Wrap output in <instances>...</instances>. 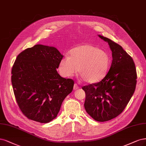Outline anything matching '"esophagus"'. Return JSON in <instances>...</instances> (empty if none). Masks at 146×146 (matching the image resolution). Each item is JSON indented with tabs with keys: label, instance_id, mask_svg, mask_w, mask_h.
I'll use <instances>...</instances> for the list:
<instances>
[{
	"label": "esophagus",
	"instance_id": "esophagus-1",
	"mask_svg": "<svg viewBox=\"0 0 146 146\" xmlns=\"http://www.w3.org/2000/svg\"><path fill=\"white\" fill-rule=\"evenodd\" d=\"M78 88H79V86H78V84L77 83H75L74 85V90H76V89H77Z\"/></svg>",
	"mask_w": 146,
	"mask_h": 146
}]
</instances>
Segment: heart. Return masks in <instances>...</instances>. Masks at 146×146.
Returning a JSON list of instances; mask_svg holds the SVG:
<instances>
[{
	"label": "heart",
	"mask_w": 146,
	"mask_h": 146,
	"mask_svg": "<svg viewBox=\"0 0 146 146\" xmlns=\"http://www.w3.org/2000/svg\"><path fill=\"white\" fill-rule=\"evenodd\" d=\"M110 59L108 54L90 44H83L71 50L69 57L64 56L59 64V71L64 77L78 73L88 83L102 80L108 72Z\"/></svg>",
	"instance_id": "b5f03b06"
}]
</instances>
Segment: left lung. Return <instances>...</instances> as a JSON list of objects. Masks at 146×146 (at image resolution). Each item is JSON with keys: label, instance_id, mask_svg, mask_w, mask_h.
<instances>
[{"label": "left lung", "instance_id": "8db88e82", "mask_svg": "<svg viewBox=\"0 0 146 146\" xmlns=\"http://www.w3.org/2000/svg\"><path fill=\"white\" fill-rule=\"evenodd\" d=\"M98 36L108 43L111 49V66L102 80L82 89L86 93V111L95 120L103 122L117 117L126 107L136 88L137 74L132 58L119 44Z\"/></svg>", "mask_w": 146, "mask_h": 146}]
</instances>
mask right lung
I'll return each mask as SVG.
<instances>
[{
    "label": "right lung",
    "instance_id": "obj_1",
    "mask_svg": "<svg viewBox=\"0 0 146 146\" xmlns=\"http://www.w3.org/2000/svg\"><path fill=\"white\" fill-rule=\"evenodd\" d=\"M63 56L54 47L36 44L20 53L12 68L11 82L19 107L33 121L47 123L57 117L74 82L57 69Z\"/></svg>",
    "mask_w": 146,
    "mask_h": 146
}]
</instances>
